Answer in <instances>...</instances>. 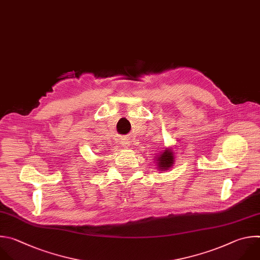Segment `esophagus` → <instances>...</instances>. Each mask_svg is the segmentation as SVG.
Segmentation results:
<instances>
[{"mask_svg":"<svg viewBox=\"0 0 260 260\" xmlns=\"http://www.w3.org/2000/svg\"><path fill=\"white\" fill-rule=\"evenodd\" d=\"M121 144H122V146L128 148V147L130 146V141H129L127 138H123V139L121 140Z\"/></svg>","mask_w":260,"mask_h":260,"instance_id":"esophagus-1","label":"esophagus"}]
</instances>
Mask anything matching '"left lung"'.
Returning <instances> with one entry per match:
<instances>
[{"instance_id": "obj_1", "label": "left lung", "mask_w": 260, "mask_h": 260, "mask_svg": "<svg viewBox=\"0 0 260 260\" xmlns=\"http://www.w3.org/2000/svg\"><path fill=\"white\" fill-rule=\"evenodd\" d=\"M154 161L158 164L161 171L168 170L174 164V152L170 148H165L159 155H157V159Z\"/></svg>"}]
</instances>
